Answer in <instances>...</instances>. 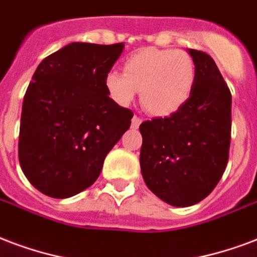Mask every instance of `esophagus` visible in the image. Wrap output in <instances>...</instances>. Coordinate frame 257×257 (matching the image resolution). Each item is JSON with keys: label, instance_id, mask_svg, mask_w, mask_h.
<instances>
[{"label": "esophagus", "instance_id": "obj_1", "mask_svg": "<svg viewBox=\"0 0 257 257\" xmlns=\"http://www.w3.org/2000/svg\"><path fill=\"white\" fill-rule=\"evenodd\" d=\"M141 123H142V119H141V117L134 116L131 119V127H133V128H138Z\"/></svg>", "mask_w": 257, "mask_h": 257}]
</instances>
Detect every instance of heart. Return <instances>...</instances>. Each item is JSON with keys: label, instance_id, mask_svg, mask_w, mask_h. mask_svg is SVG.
Instances as JSON below:
<instances>
[{"label": "heart", "instance_id": "obj_1", "mask_svg": "<svg viewBox=\"0 0 257 257\" xmlns=\"http://www.w3.org/2000/svg\"><path fill=\"white\" fill-rule=\"evenodd\" d=\"M196 66L190 54L180 50L149 47L133 54L123 65V73L109 71L104 86L109 99L128 105L140 90L146 112L171 116L184 107L194 92Z\"/></svg>", "mask_w": 257, "mask_h": 257}]
</instances>
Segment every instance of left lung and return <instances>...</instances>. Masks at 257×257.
<instances>
[{
    "label": "left lung",
    "instance_id": "obj_1",
    "mask_svg": "<svg viewBox=\"0 0 257 257\" xmlns=\"http://www.w3.org/2000/svg\"><path fill=\"white\" fill-rule=\"evenodd\" d=\"M196 82L188 103L140 126V163L146 186L165 203H199L221 180L230 146L231 94L210 55L188 50Z\"/></svg>",
    "mask_w": 257,
    "mask_h": 257
}]
</instances>
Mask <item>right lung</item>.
<instances>
[{"label":"right lung","mask_w":257,"mask_h":257,"mask_svg":"<svg viewBox=\"0 0 257 257\" xmlns=\"http://www.w3.org/2000/svg\"><path fill=\"white\" fill-rule=\"evenodd\" d=\"M124 44L74 42L40 62L23 101L19 161L42 194L65 199L93 184L133 112L108 97L105 74Z\"/></svg>","instance_id":"obj_1"}]
</instances>
